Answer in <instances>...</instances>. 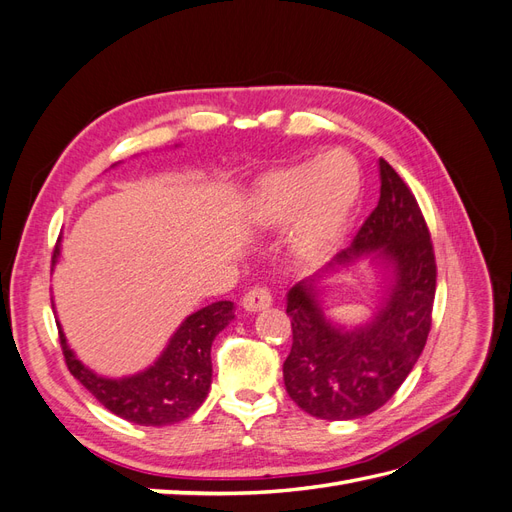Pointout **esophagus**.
<instances>
[{"mask_svg": "<svg viewBox=\"0 0 512 512\" xmlns=\"http://www.w3.org/2000/svg\"><path fill=\"white\" fill-rule=\"evenodd\" d=\"M241 305H243L245 312H262V309H267V307L273 305V297H271V292L267 288L256 286L245 294Z\"/></svg>", "mask_w": 512, "mask_h": 512, "instance_id": "1", "label": "esophagus"}]
</instances>
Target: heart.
I'll use <instances>...</instances> for the list:
<instances>
[{"label": "heart", "instance_id": "heart-1", "mask_svg": "<svg viewBox=\"0 0 512 512\" xmlns=\"http://www.w3.org/2000/svg\"><path fill=\"white\" fill-rule=\"evenodd\" d=\"M363 190L361 166L350 151L333 147L260 177L252 222L282 230L289 222L292 254L309 265L329 260L342 245Z\"/></svg>", "mask_w": 512, "mask_h": 512}]
</instances>
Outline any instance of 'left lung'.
<instances>
[{"instance_id":"left-lung-1","label":"left lung","mask_w":512,"mask_h":512,"mask_svg":"<svg viewBox=\"0 0 512 512\" xmlns=\"http://www.w3.org/2000/svg\"><path fill=\"white\" fill-rule=\"evenodd\" d=\"M380 200L350 247L286 294L292 348L284 384L303 412L324 421H352L382 408L421 356L436 297V258L414 194L382 160ZM369 257L385 271V292L372 318L344 328L323 314L319 286Z\"/></svg>"}]
</instances>
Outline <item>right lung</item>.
<instances>
[{"label":"right lung","mask_w":512,"mask_h":512,"mask_svg":"<svg viewBox=\"0 0 512 512\" xmlns=\"http://www.w3.org/2000/svg\"><path fill=\"white\" fill-rule=\"evenodd\" d=\"M59 250L61 245L57 241L53 267ZM230 320H235V305L230 301H215L198 309L179 324L153 365L123 378H106L91 371L76 359L59 322L57 329L70 374L106 410L134 425L164 427L185 421L203 406L213 376L211 344L218 333L228 327Z\"/></svg>","instance_id":"obj_1"}]
</instances>
